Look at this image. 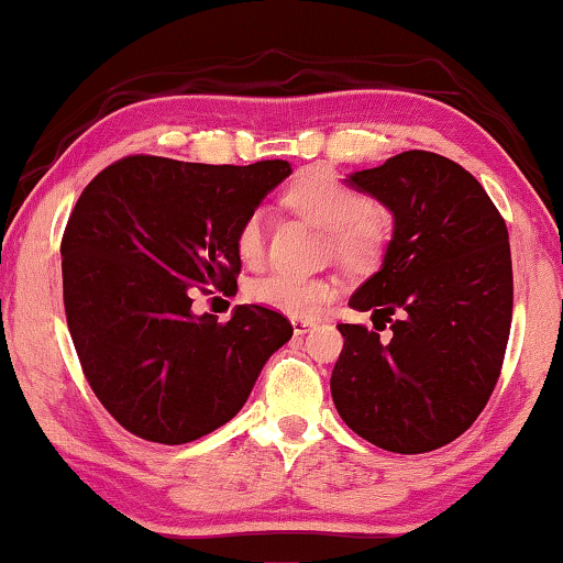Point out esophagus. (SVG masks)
Returning a JSON list of instances; mask_svg holds the SVG:
<instances>
[{"label": "esophagus", "mask_w": 563, "mask_h": 563, "mask_svg": "<svg viewBox=\"0 0 563 563\" xmlns=\"http://www.w3.org/2000/svg\"><path fill=\"white\" fill-rule=\"evenodd\" d=\"M290 323H292V334L296 336H303L306 331H311L316 327L313 319H292Z\"/></svg>", "instance_id": "1"}]
</instances>
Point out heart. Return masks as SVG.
Wrapping results in <instances>:
<instances>
[{
    "label": "heart",
    "mask_w": 563,
    "mask_h": 563,
    "mask_svg": "<svg viewBox=\"0 0 563 563\" xmlns=\"http://www.w3.org/2000/svg\"><path fill=\"white\" fill-rule=\"evenodd\" d=\"M288 203L321 229H329L331 252L339 263L354 271L375 265L387 240V219L372 209L367 194L344 184L331 170H308L288 191ZM236 255L244 265H257L265 257V213L252 211L236 232ZM252 303L273 311L298 316L319 313L336 296V285L323 278L271 273L255 278L244 288Z\"/></svg>",
    "instance_id": "1"
}]
</instances>
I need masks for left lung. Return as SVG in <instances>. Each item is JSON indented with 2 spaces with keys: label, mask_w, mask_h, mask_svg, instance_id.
I'll use <instances>...</instances> for the list:
<instances>
[{
  "label": "left lung",
  "mask_w": 563,
  "mask_h": 563,
  "mask_svg": "<svg viewBox=\"0 0 563 563\" xmlns=\"http://www.w3.org/2000/svg\"><path fill=\"white\" fill-rule=\"evenodd\" d=\"M346 184L395 217L383 267L350 300L372 323H390L393 339L339 323L331 398L357 437L423 454L462 437L500 377L512 321L508 227L470 170L426 150Z\"/></svg>",
  "instance_id": "1"
}]
</instances>
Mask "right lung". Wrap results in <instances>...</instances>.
I'll list each match as a JSON object with an SVG mask.
<instances>
[{"instance_id": "obj_1", "label": "right lung", "mask_w": 563, "mask_h": 563, "mask_svg": "<svg viewBox=\"0 0 563 563\" xmlns=\"http://www.w3.org/2000/svg\"><path fill=\"white\" fill-rule=\"evenodd\" d=\"M288 176L285 161L126 155L78 196L60 240L68 331L93 395L134 437L176 446L217 431L292 336L265 306L224 323L191 311L196 290L236 292V232Z\"/></svg>"}]
</instances>
